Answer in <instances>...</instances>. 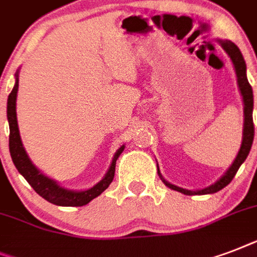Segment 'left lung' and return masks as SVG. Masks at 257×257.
<instances>
[{
  "label": "left lung",
  "mask_w": 257,
  "mask_h": 257,
  "mask_svg": "<svg viewBox=\"0 0 257 257\" xmlns=\"http://www.w3.org/2000/svg\"><path fill=\"white\" fill-rule=\"evenodd\" d=\"M219 42V45L224 49V52L228 54V57L231 58L233 68H235L236 77H237V85H239L240 94L243 97V105H244V125H243V140H241V145L236 159L231 164V167L225 171L221 177H220L216 183H213L209 187L201 188V189H196V191H191V189H185V188L177 187L173 185L169 181L161 176L160 171H159V165H157V175L161 179V181L167 185L168 188L177 191L184 195L193 196V195H211V193H216V192L221 191L224 187H227L228 184L231 183L232 179L235 177L236 172L239 171L240 165L243 164L245 159H247L248 153L251 151L252 143H253V135H255V128H253V118H252V112H253V92H252V86L249 85L247 78V65L244 61V57L240 49L233 44L232 41L228 40H216Z\"/></svg>",
  "instance_id": "obj_1"
}]
</instances>
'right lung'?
I'll use <instances>...</instances> for the list:
<instances>
[{
    "label": "right lung",
    "mask_w": 257,
    "mask_h": 257,
    "mask_svg": "<svg viewBox=\"0 0 257 257\" xmlns=\"http://www.w3.org/2000/svg\"><path fill=\"white\" fill-rule=\"evenodd\" d=\"M18 72L20 70L16 72V82H14L13 89H12L9 97H8V108H6L10 131L9 151L16 168L25 177V180L32 185L34 191L37 192L41 197H44L46 201H49L54 205H60V207H82V205H86L89 201L96 199L97 196H100L110 185V183L113 181V177H114V171H116V161L118 156L122 153V151H124L125 145H121L120 148L117 149L112 159V163L109 165L108 172L92 188H88L85 191H73V189H68V188L58 185L56 180L50 179V177L44 175L32 163L25 148H24V144H22L20 129H18L17 112H16L18 92Z\"/></svg>",
    "instance_id": "obj_1"
}]
</instances>
